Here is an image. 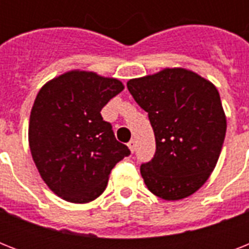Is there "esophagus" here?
Here are the masks:
<instances>
[{
  "label": "esophagus",
  "mask_w": 249,
  "mask_h": 249,
  "mask_svg": "<svg viewBox=\"0 0 249 249\" xmlns=\"http://www.w3.org/2000/svg\"><path fill=\"white\" fill-rule=\"evenodd\" d=\"M128 147H129V150H130V151H132V152L136 151V141H134V140L130 141V142H129V143H128Z\"/></svg>",
  "instance_id": "34e87169"
}]
</instances>
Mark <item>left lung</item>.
I'll use <instances>...</instances> for the list:
<instances>
[{
	"mask_svg": "<svg viewBox=\"0 0 249 249\" xmlns=\"http://www.w3.org/2000/svg\"><path fill=\"white\" fill-rule=\"evenodd\" d=\"M126 86L148 112L155 134V155L141 165L147 189L164 200L193 195L209 178L224 144L226 116L218 90L185 68H165Z\"/></svg>",
	"mask_w": 249,
	"mask_h": 249,
	"instance_id": "1",
	"label": "left lung"
}]
</instances>
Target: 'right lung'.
<instances>
[{
  "label": "right lung",
  "instance_id": "obj_1",
  "mask_svg": "<svg viewBox=\"0 0 249 249\" xmlns=\"http://www.w3.org/2000/svg\"><path fill=\"white\" fill-rule=\"evenodd\" d=\"M123 90L117 79L70 71L37 94L29 117V148L41 178L64 200L83 204L97 199L113 166L130 155L101 115Z\"/></svg>",
  "mask_w": 249,
  "mask_h": 249
}]
</instances>
